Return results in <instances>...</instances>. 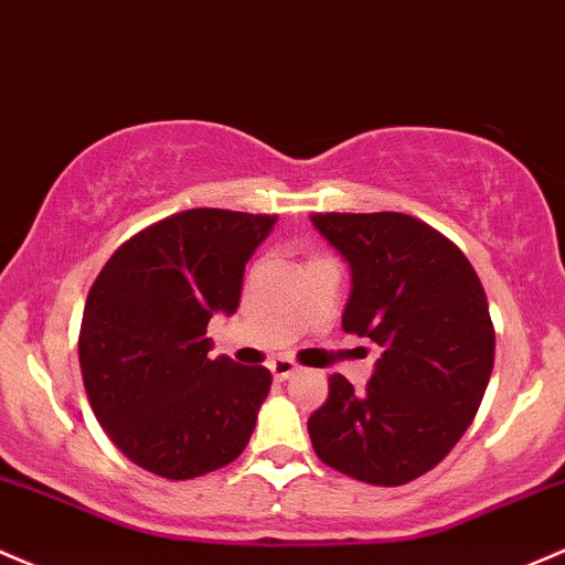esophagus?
Here are the masks:
<instances>
[{
	"label": "esophagus",
	"instance_id": "34e87169",
	"mask_svg": "<svg viewBox=\"0 0 565 565\" xmlns=\"http://www.w3.org/2000/svg\"><path fill=\"white\" fill-rule=\"evenodd\" d=\"M269 371H271V376L277 379V382H285V379H290L296 371H299V365H296L294 360H288V358H277V360H271V363H269Z\"/></svg>",
	"mask_w": 565,
	"mask_h": 565
}]
</instances>
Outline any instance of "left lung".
<instances>
[{
    "label": "left lung",
    "mask_w": 565,
    "mask_h": 565,
    "mask_svg": "<svg viewBox=\"0 0 565 565\" xmlns=\"http://www.w3.org/2000/svg\"><path fill=\"white\" fill-rule=\"evenodd\" d=\"M352 271L347 333L382 350L363 392L328 379L309 416L315 454L371 486H403L443 461L470 427L493 367L486 290L448 237L403 213H312Z\"/></svg>",
    "instance_id": "8db88e82"
}]
</instances>
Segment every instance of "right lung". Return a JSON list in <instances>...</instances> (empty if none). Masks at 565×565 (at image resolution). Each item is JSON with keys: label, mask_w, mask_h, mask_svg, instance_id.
I'll return each instance as SVG.
<instances>
[{"label": "right lung", "mask_w": 565, "mask_h": 565, "mask_svg": "<svg viewBox=\"0 0 565 565\" xmlns=\"http://www.w3.org/2000/svg\"><path fill=\"white\" fill-rule=\"evenodd\" d=\"M277 215L194 207L146 226L95 277L79 328L93 414L132 465L192 480L248 446L271 373L207 358V322L234 315L245 264Z\"/></svg>", "instance_id": "obj_1"}]
</instances>
